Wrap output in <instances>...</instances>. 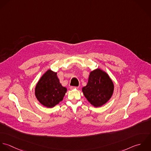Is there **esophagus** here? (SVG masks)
<instances>
[{
    "label": "esophagus",
    "instance_id": "34e87169",
    "mask_svg": "<svg viewBox=\"0 0 151 151\" xmlns=\"http://www.w3.org/2000/svg\"><path fill=\"white\" fill-rule=\"evenodd\" d=\"M70 90H73V89H78L79 87H75V86H70Z\"/></svg>",
    "mask_w": 151,
    "mask_h": 151
}]
</instances>
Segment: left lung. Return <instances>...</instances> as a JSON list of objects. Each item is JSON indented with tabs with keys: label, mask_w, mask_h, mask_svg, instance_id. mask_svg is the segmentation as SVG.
I'll return each instance as SVG.
<instances>
[{
	"label": "left lung",
	"mask_w": 151,
	"mask_h": 151,
	"mask_svg": "<svg viewBox=\"0 0 151 151\" xmlns=\"http://www.w3.org/2000/svg\"><path fill=\"white\" fill-rule=\"evenodd\" d=\"M114 84L109 75L100 69L91 72L88 82L82 88L87 100L96 107L102 106L111 97Z\"/></svg>",
	"instance_id": "left-lung-1"
}]
</instances>
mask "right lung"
Returning <instances> with one entry per match:
<instances>
[{
	"mask_svg": "<svg viewBox=\"0 0 151 151\" xmlns=\"http://www.w3.org/2000/svg\"><path fill=\"white\" fill-rule=\"evenodd\" d=\"M57 72L48 70L40 78L35 88V95L44 106L52 108L63 100L67 91L60 82Z\"/></svg>",
	"mask_w": 151,
	"mask_h": 151,
	"instance_id": "right-lung-1",
	"label": "right lung"
}]
</instances>
